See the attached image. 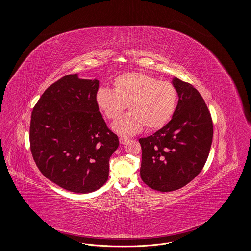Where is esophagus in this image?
Returning a JSON list of instances; mask_svg holds the SVG:
<instances>
[{
	"instance_id": "34e87169",
	"label": "esophagus",
	"mask_w": 251,
	"mask_h": 251,
	"mask_svg": "<svg viewBox=\"0 0 251 251\" xmlns=\"http://www.w3.org/2000/svg\"><path fill=\"white\" fill-rule=\"evenodd\" d=\"M128 142V139L127 138H125V137H120V143L121 145H124V144H126Z\"/></svg>"
}]
</instances>
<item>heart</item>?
<instances>
[{
  "label": "heart",
  "mask_w": 251,
  "mask_h": 251,
  "mask_svg": "<svg viewBox=\"0 0 251 251\" xmlns=\"http://www.w3.org/2000/svg\"><path fill=\"white\" fill-rule=\"evenodd\" d=\"M113 90L100 88L96 104L108 120H116L126 109L130 112L112 124L122 136H131L146 128H163L173 117L177 107V90L169 82H162L143 72H126L116 77Z\"/></svg>",
  "instance_id": "heart-1"
}]
</instances>
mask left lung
I'll return each instance as SVG.
<instances>
[{
  "mask_svg": "<svg viewBox=\"0 0 251 251\" xmlns=\"http://www.w3.org/2000/svg\"><path fill=\"white\" fill-rule=\"evenodd\" d=\"M179 97L171 120L152 135L140 138V176L161 192L183 187L201 171L213 141V122L200 92L173 77Z\"/></svg>",
  "mask_w": 251,
  "mask_h": 251,
  "instance_id": "left-lung-1",
  "label": "left lung"
}]
</instances>
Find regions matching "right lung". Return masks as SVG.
Here are the masks:
<instances>
[{
	"label": "right lung",
	"mask_w": 251,
	"mask_h": 251,
	"mask_svg": "<svg viewBox=\"0 0 251 251\" xmlns=\"http://www.w3.org/2000/svg\"><path fill=\"white\" fill-rule=\"evenodd\" d=\"M98 89L97 79L67 75L49 86L31 116L30 146L38 169L77 194L107 181L109 159L120 144L96 104Z\"/></svg>",
	"instance_id": "add662e5"
}]
</instances>
